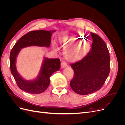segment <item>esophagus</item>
<instances>
[{
	"instance_id": "esophagus-1",
	"label": "esophagus",
	"mask_w": 125,
	"mask_h": 125,
	"mask_svg": "<svg viewBox=\"0 0 125 125\" xmlns=\"http://www.w3.org/2000/svg\"><path fill=\"white\" fill-rule=\"evenodd\" d=\"M67 66V63L65 62H62L61 63V67L62 68H65Z\"/></svg>"
}]
</instances>
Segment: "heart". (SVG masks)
Returning a JSON list of instances; mask_svg holds the SVG:
<instances>
[{"instance_id":"b5f03b06","label":"heart","mask_w":125,"mask_h":125,"mask_svg":"<svg viewBox=\"0 0 125 125\" xmlns=\"http://www.w3.org/2000/svg\"><path fill=\"white\" fill-rule=\"evenodd\" d=\"M82 37L80 36H71L68 37L67 40H65L62 41L63 44L62 45L63 46V47H67V43L68 42L73 41L74 42L78 41H81L82 40ZM90 49V45L89 43L88 45L84 44V43H82L79 44L78 46L76 47L75 49V51L74 52H71L70 54H68L67 56V58L69 60H71L73 62H77L79 61L86 55V54L88 53V52Z\"/></svg>"}]
</instances>
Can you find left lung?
I'll return each instance as SVG.
<instances>
[{"label":"left lung","mask_w":125,"mask_h":125,"mask_svg":"<svg viewBox=\"0 0 125 125\" xmlns=\"http://www.w3.org/2000/svg\"><path fill=\"white\" fill-rule=\"evenodd\" d=\"M92 48L84 58L71 64L74 71L70 85L73 91L80 95L91 94L100 90L110 72V56L104 41L91 32Z\"/></svg>","instance_id":"left-lung-1"}]
</instances>
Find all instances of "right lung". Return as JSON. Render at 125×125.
<instances>
[{
    "label": "right lung",
    "instance_id": "add662e5",
    "mask_svg": "<svg viewBox=\"0 0 125 125\" xmlns=\"http://www.w3.org/2000/svg\"><path fill=\"white\" fill-rule=\"evenodd\" d=\"M55 31L44 30L30 31L22 36L12 47L10 54V70L17 85L21 90L31 94H40L44 92L50 84V77L60 68L59 59L45 58L39 77L32 81H28L18 73L16 67V57L21 48L29 46L49 47L52 33Z\"/></svg>",
    "mask_w": 125,
    "mask_h": 125
}]
</instances>
